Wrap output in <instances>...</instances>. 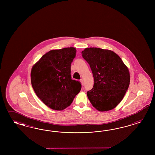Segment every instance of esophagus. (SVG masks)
Wrapping results in <instances>:
<instances>
[{"instance_id":"1","label":"esophagus","mask_w":155,"mask_h":155,"mask_svg":"<svg viewBox=\"0 0 155 155\" xmlns=\"http://www.w3.org/2000/svg\"><path fill=\"white\" fill-rule=\"evenodd\" d=\"M80 82H81V83L82 86H84V80H82V79H81V80H80Z\"/></svg>"}]
</instances>
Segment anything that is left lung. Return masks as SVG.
Returning a JSON list of instances; mask_svg holds the SVG:
<instances>
[{
  "mask_svg": "<svg viewBox=\"0 0 155 155\" xmlns=\"http://www.w3.org/2000/svg\"><path fill=\"white\" fill-rule=\"evenodd\" d=\"M82 56L89 64L94 77L93 88L87 92L93 106L99 111L115 108L128 88V69L115 52L98 48H87Z\"/></svg>",
  "mask_w": 155,
  "mask_h": 155,
  "instance_id": "obj_1",
  "label": "left lung"
}]
</instances>
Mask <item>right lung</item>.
I'll list each match as a JSON object with an SVG mask.
<instances>
[{
  "instance_id": "1",
  "label": "right lung",
  "mask_w": 155,
  "mask_h": 155,
  "mask_svg": "<svg viewBox=\"0 0 155 155\" xmlns=\"http://www.w3.org/2000/svg\"><path fill=\"white\" fill-rule=\"evenodd\" d=\"M73 47L51 50L32 66L31 84L38 97L48 107L61 111L72 103L81 84L71 80V63L75 57Z\"/></svg>"
}]
</instances>
